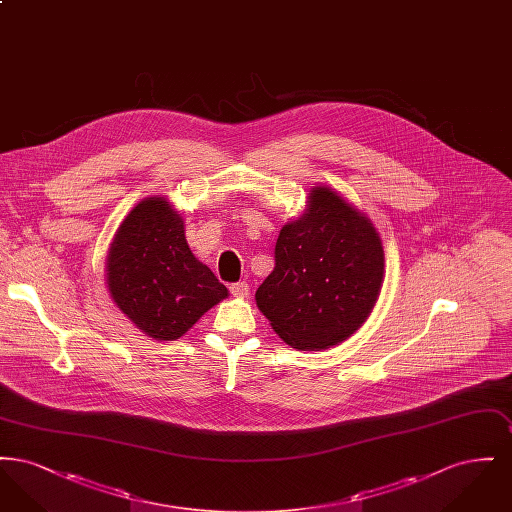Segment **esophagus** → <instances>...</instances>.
<instances>
[{
	"mask_svg": "<svg viewBox=\"0 0 512 512\" xmlns=\"http://www.w3.org/2000/svg\"><path fill=\"white\" fill-rule=\"evenodd\" d=\"M230 293L234 297H247L249 295V284L247 282H236L230 286Z\"/></svg>",
	"mask_w": 512,
	"mask_h": 512,
	"instance_id": "34e87169",
	"label": "esophagus"
}]
</instances>
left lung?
I'll return each instance as SVG.
<instances>
[{
  "label": "left lung",
  "instance_id": "obj_1",
  "mask_svg": "<svg viewBox=\"0 0 512 512\" xmlns=\"http://www.w3.org/2000/svg\"><path fill=\"white\" fill-rule=\"evenodd\" d=\"M276 267L255 293L272 330L299 351L351 338L384 282V245L368 215L328 186H313L301 217L282 226Z\"/></svg>",
  "mask_w": 512,
  "mask_h": 512
}]
</instances>
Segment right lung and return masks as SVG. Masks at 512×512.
Instances as JSON below:
<instances>
[{"label":"right lung","mask_w":512,"mask_h":512,"mask_svg":"<svg viewBox=\"0 0 512 512\" xmlns=\"http://www.w3.org/2000/svg\"><path fill=\"white\" fill-rule=\"evenodd\" d=\"M105 284L122 315L157 341L178 340L228 297L192 253L184 217L161 195L142 199L122 220L107 251Z\"/></svg>","instance_id":"1"}]
</instances>
